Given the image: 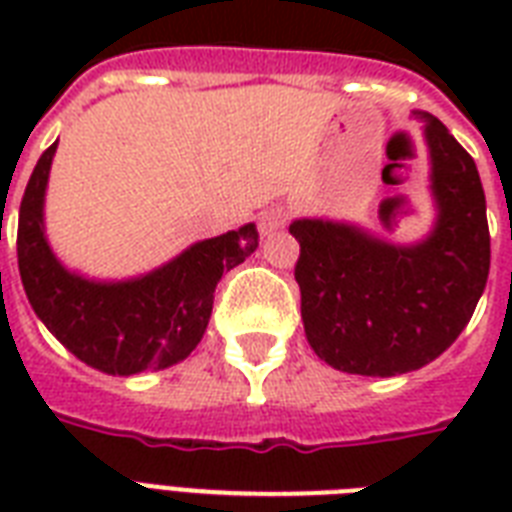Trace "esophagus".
<instances>
[{
	"label": "esophagus",
	"mask_w": 512,
	"mask_h": 512,
	"mask_svg": "<svg viewBox=\"0 0 512 512\" xmlns=\"http://www.w3.org/2000/svg\"><path fill=\"white\" fill-rule=\"evenodd\" d=\"M287 225V212L281 207H271V209H265L263 215L257 217V228H260V233L263 236H271V233L281 231Z\"/></svg>",
	"instance_id": "34e87169"
}]
</instances>
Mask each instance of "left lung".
Wrapping results in <instances>:
<instances>
[{
  "label": "left lung",
  "instance_id": "obj_1",
  "mask_svg": "<svg viewBox=\"0 0 512 512\" xmlns=\"http://www.w3.org/2000/svg\"><path fill=\"white\" fill-rule=\"evenodd\" d=\"M430 151L433 231L390 244L356 225L295 220L305 337L340 372L393 377L430 364L468 327L489 279L486 196L476 162L436 116L417 114Z\"/></svg>",
  "mask_w": 512,
  "mask_h": 512
}]
</instances>
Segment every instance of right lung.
<instances>
[{
    "mask_svg": "<svg viewBox=\"0 0 512 512\" xmlns=\"http://www.w3.org/2000/svg\"><path fill=\"white\" fill-rule=\"evenodd\" d=\"M55 148L39 156L20 201L18 268L34 313L79 361L106 374L156 372L188 358L204 337L220 276L257 249L255 223L199 241L140 279H84L58 263L44 236Z\"/></svg>",
    "mask_w": 512,
    "mask_h": 512,
    "instance_id": "add662e5",
    "label": "right lung"
}]
</instances>
